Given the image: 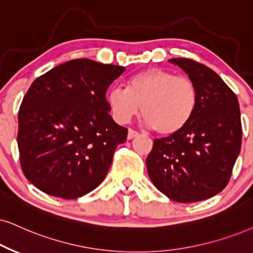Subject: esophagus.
Returning <instances> with one entry per match:
<instances>
[{"label":"esophagus","instance_id":"34e87169","mask_svg":"<svg viewBox=\"0 0 253 253\" xmlns=\"http://www.w3.org/2000/svg\"><path fill=\"white\" fill-rule=\"evenodd\" d=\"M137 135H139V132H136V130H134L132 128L128 129V135H127V137H128L129 140L130 139H134V137L137 136Z\"/></svg>","mask_w":253,"mask_h":253}]
</instances>
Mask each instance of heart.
<instances>
[{"instance_id":"heart-1","label":"heart","mask_w":253,"mask_h":253,"mask_svg":"<svg viewBox=\"0 0 253 253\" xmlns=\"http://www.w3.org/2000/svg\"><path fill=\"white\" fill-rule=\"evenodd\" d=\"M107 103L118 123L127 124L141 107V116L150 128L161 135H174L193 119L198 92L187 77L152 68L134 75L127 88L112 87Z\"/></svg>"}]
</instances>
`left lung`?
<instances>
[{"mask_svg": "<svg viewBox=\"0 0 253 253\" xmlns=\"http://www.w3.org/2000/svg\"><path fill=\"white\" fill-rule=\"evenodd\" d=\"M196 85L198 103L181 132L155 139L147 156L148 176L170 200H207L229 183L242 146L238 99L215 71L188 58L169 60Z\"/></svg>", "mask_w": 253, "mask_h": 253, "instance_id": "obj_1", "label": "left lung"}]
</instances>
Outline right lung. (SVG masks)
I'll use <instances>...</instances> for the list:
<instances>
[{
  "label": "right lung",
  "mask_w": 253,
  "mask_h": 253,
  "mask_svg": "<svg viewBox=\"0 0 253 253\" xmlns=\"http://www.w3.org/2000/svg\"><path fill=\"white\" fill-rule=\"evenodd\" d=\"M125 68L73 59L38 77L18 111L17 145L25 177L66 200L98 187L128 129L110 116L106 91Z\"/></svg>",
  "instance_id": "obj_1"
}]
</instances>
